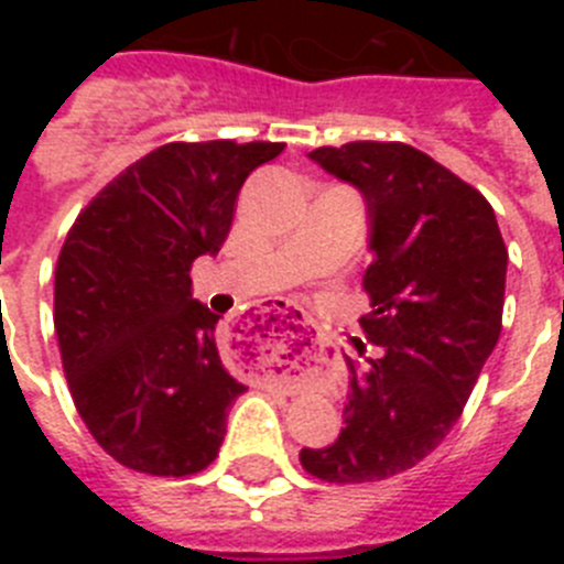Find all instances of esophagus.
Listing matches in <instances>:
<instances>
[{"label": "esophagus", "mask_w": 564, "mask_h": 564, "mask_svg": "<svg viewBox=\"0 0 564 564\" xmlns=\"http://www.w3.org/2000/svg\"><path fill=\"white\" fill-rule=\"evenodd\" d=\"M273 307H276V305H273ZM293 325H299V327H302V330H307V333L313 330V325H311V322H307V318H293Z\"/></svg>", "instance_id": "1"}]
</instances>
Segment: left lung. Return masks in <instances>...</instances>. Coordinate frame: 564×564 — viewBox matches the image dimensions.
Here are the masks:
<instances>
[{"mask_svg":"<svg viewBox=\"0 0 564 564\" xmlns=\"http://www.w3.org/2000/svg\"><path fill=\"white\" fill-rule=\"evenodd\" d=\"M307 158L367 203L361 330L378 358L367 372L347 358L344 430L299 460L327 482L383 480L435 452L460 417L502 330L508 251L486 197L415 147L356 141Z\"/></svg>","mask_w":564,"mask_h":564,"instance_id":"1","label":"left lung"}]
</instances>
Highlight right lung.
<instances>
[{
  "label": "right lung",
  "mask_w": 564,
  "mask_h": 564,
  "mask_svg": "<svg viewBox=\"0 0 564 564\" xmlns=\"http://www.w3.org/2000/svg\"><path fill=\"white\" fill-rule=\"evenodd\" d=\"M285 143H166L93 197L64 239L56 322L89 435L121 466L197 475L248 390L217 350L220 316L192 299V262L226 242L248 174Z\"/></svg>",
  "instance_id": "1"
}]
</instances>
